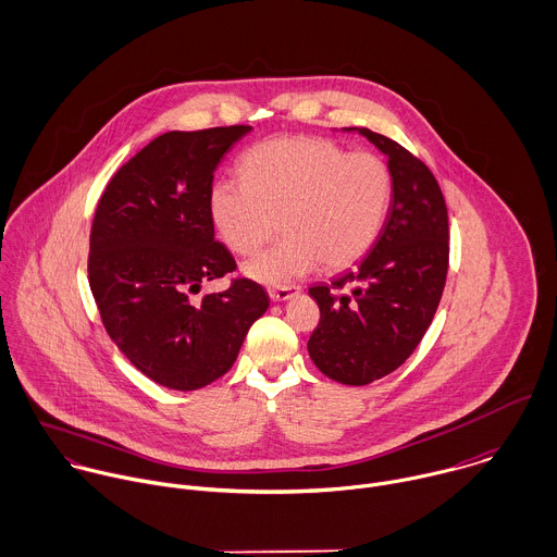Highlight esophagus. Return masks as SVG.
<instances>
[{
	"mask_svg": "<svg viewBox=\"0 0 557 557\" xmlns=\"http://www.w3.org/2000/svg\"><path fill=\"white\" fill-rule=\"evenodd\" d=\"M268 294H270V298H272L274 302H285V300H289L292 296L300 294V287H298V285H287V287H276V289H270Z\"/></svg>",
	"mask_w": 557,
	"mask_h": 557,
	"instance_id": "esophagus-1",
	"label": "esophagus"
}]
</instances>
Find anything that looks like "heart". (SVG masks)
Here are the masks:
<instances>
[{
    "label": "heart",
    "mask_w": 557,
    "mask_h": 557,
    "mask_svg": "<svg viewBox=\"0 0 557 557\" xmlns=\"http://www.w3.org/2000/svg\"><path fill=\"white\" fill-rule=\"evenodd\" d=\"M242 182L211 187L209 209L224 246L250 257L274 235L283 239L244 272L263 285H289L313 272L357 263L377 239L393 194L386 162L348 153L326 138H274L250 147Z\"/></svg>",
    "instance_id": "heart-1"
}]
</instances>
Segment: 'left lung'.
<instances>
[{
	"instance_id": "8db88e82",
	"label": "left lung",
	"mask_w": 557,
	"mask_h": 557,
	"mask_svg": "<svg viewBox=\"0 0 557 557\" xmlns=\"http://www.w3.org/2000/svg\"><path fill=\"white\" fill-rule=\"evenodd\" d=\"M357 132L388 160L391 207L370 252L331 285L309 289L320 324L307 344L318 370L352 386L412 355L432 324L449 263L447 207L430 169L395 140L368 127Z\"/></svg>"
}]
</instances>
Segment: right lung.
<instances>
[{
	"label": "right lung",
	"instance_id": "obj_1",
	"mask_svg": "<svg viewBox=\"0 0 557 557\" xmlns=\"http://www.w3.org/2000/svg\"><path fill=\"white\" fill-rule=\"evenodd\" d=\"M252 127L169 132L138 151L103 189L90 231L88 283L119 350L151 380L202 388L231 370L270 298L250 278L194 300L233 272L213 237L209 194L224 153Z\"/></svg>",
	"mask_w": 557,
	"mask_h": 557
}]
</instances>
